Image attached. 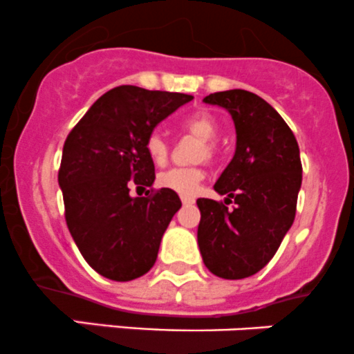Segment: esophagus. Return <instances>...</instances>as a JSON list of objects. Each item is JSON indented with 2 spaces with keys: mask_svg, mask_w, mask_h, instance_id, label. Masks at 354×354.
<instances>
[{
  "mask_svg": "<svg viewBox=\"0 0 354 354\" xmlns=\"http://www.w3.org/2000/svg\"><path fill=\"white\" fill-rule=\"evenodd\" d=\"M180 199H182V204H184V206H191V204L196 203L194 198H187V196H182Z\"/></svg>",
  "mask_w": 354,
  "mask_h": 354,
  "instance_id": "esophagus-1",
  "label": "esophagus"
}]
</instances>
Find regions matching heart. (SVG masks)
Returning a JSON list of instances; mask_svg holds the SVG:
<instances>
[{
	"mask_svg": "<svg viewBox=\"0 0 354 354\" xmlns=\"http://www.w3.org/2000/svg\"><path fill=\"white\" fill-rule=\"evenodd\" d=\"M178 126L182 127L187 133L194 134L199 140H203V151L201 156L206 158H213L214 153H216V143H214V138L220 133V127H218L216 119L206 111H198L189 114L187 118L182 119L178 122ZM147 148L148 156L156 163V165H162L169 158V143H167L165 136H163L160 131H153L150 136L147 138ZM204 178V172L201 169H184V167H176V169L165 170V172L160 174L158 184L162 187L170 189V191L177 192L180 196H194L198 192L199 184Z\"/></svg>",
	"mask_w": 354,
	"mask_h": 354,
	"instance_id": "b5f03b06",
	"label": "heart"
}]
</instances>
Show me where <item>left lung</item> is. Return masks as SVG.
<instances>
[{
  "mask_svg": "<svg viewBox=\"0 0 354 354\" xmlns=\"http://www.w3.org/2000/svg\"><path fill=\"white\" fill-rule=\"evenodd\" d=\"M204 102L230 112L236 131L232 162L214 191L234 199H198V243L204 266L218 278L242 279L261 271L281 245L297 213L300 148L281 115L256 93L227 90Z\"/></svg>",
  "mask_w": 354,
  "mask_h": 354,
  "instance_id": "left-lung-1",
  "label": "left lung"
}]
</instances>
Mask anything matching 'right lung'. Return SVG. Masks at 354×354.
I'll return each instance as SVG.
<instances>
[{
  "label": "right lung",
  "instance_id": "add662e5",
  "mask_svg": "<svg viewBox=\"0 0 354 354\" xmlns=\"http://www.w3.org/2000/svg\"><path fill=\"white\" fill-rule=\"evenodd\" d=\"M192 98L115 86L64 141L57 180L66 225L82 256L104 278L131 281L155 264L163 233L182 203L165 187L147 198H131L129 189L151 187L155 165L145 148L147 138Z\"/></svg>",
  "mask_w": 354,
  "mask_h": 354
}]
</instances>
